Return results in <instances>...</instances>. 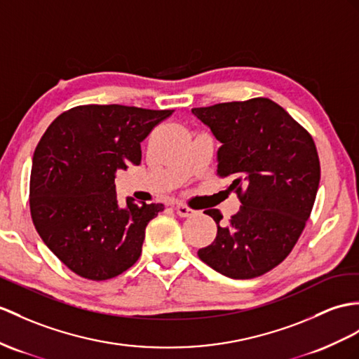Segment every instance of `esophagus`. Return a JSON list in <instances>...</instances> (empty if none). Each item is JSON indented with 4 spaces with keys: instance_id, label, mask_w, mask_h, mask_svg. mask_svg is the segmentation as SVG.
<instances>
[{
    "instance_id": "34e87169",
    "label": "esophagus",
    "mask_w": 359,
    "mask_h": 359,
    "mask_svg": "<svg viewBox=\"0 0 359 359\" xmlns=\"http://www.w3.org/2000/svg\"><path fill=\"white\" fill-rule=\"evenodd\" d=\"M173 208H175V212H177V215L182 216V217H189V216H194L195 215V210L190 208L186 204H175Z\"/></svg>"
}]
</instances>
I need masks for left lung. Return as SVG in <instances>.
<instances>
[{
  "instance_id": "1",
  "label": "left lung",
  "mask_w": 359,
  "mask_h": 359,
  "mask_svg": "<svg viewBox=\"0 0 359 359\" xmlns=\"http://www.w3.org/2000/svg\"><path fill=\"white\" fill-rule=\"evenodd\" d=\"M191 112L221 142L217 173L230 180L229 190L242 204L224 226L219 210H205L217 233L198 256L226 277H259L286 259L309 219L320 184L316 143L299 121L266 97Z\"/></svg>"
}]
</instances>
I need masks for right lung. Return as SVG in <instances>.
Returning <instances> with one entry per match:
<instances>
[{
  "label": "right lung",
  "instance_id": "add662e5",
  "mask_svg": "<svg viewBox=\"0 0 359 359\" xmlns=\"http://www.w3.org/2000/svg\"><path fill=\"white\" fill-rule=\"evenodd\" d=\"M173 109L81 104L51 123L33 154L30 213L34 229L74 274L108 280L142 255L146 226L163 204L120 207L116 172L142 163L140 143Z\"/></svg>",
  "mask_w": 359,
  "mask_h": 359
}]
</instances>
